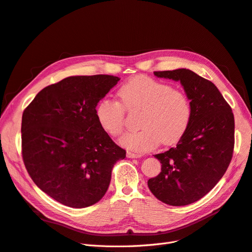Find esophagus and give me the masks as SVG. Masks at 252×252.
I'll use <instances>...</instances> for the list:
<instances>
[{
    "mask_svg": "<svg viewBox=\"0 0 252 252\" xmlns=\"http://www.w3.org/2000/svg\"><path fill=\"white\" fill-rule=\"evenodd\" d=\"M127 157L128 158H140L141 155L134 154V152H131V151H127Z\"/></svg>",
    "mask_w": 252,
    "mask_h": 252,
    "instance_id": "1",
    "label": "esophagus"
}]
</instances>
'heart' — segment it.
I'll return each mask as SVG.
<instances>
[{
    "mask_svg": "<svg viewBox=\"0 0 252 252\" xmlns=\"http://www.w3.org/2000/svg\"><path fill=\"white\" fill-rule=\"evenodd\" d=\"M120 102L104 97L95 107V118L103 130L117 138L124 131L126 111H141V131L121 139L124 147L146 152L158 144L170 146L187 131L192 107L185 91L146 75H136L118 90Z\"/></svg>",
    "mask_w": 252,
    "mask_h": 252,
    "instance_id": "b5f03b06",
    "label": "heart"
}]
</instances>
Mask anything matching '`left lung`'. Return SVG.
Returning a JSON list of instances; mask_svg holds the SVG:
<instances>
[{
  "mask_svg": "<svg viewBox=\"0 0 252 252\" xmlns=\"http://www.w3.org/2000/svg\"><path fill=\"white\" fill-rule=\"evenodd\" d=\"M155 75L181 82L192 116L177 147L155 156L162 168L148 187L163 203L185 206L207 194L226 172L234 148V117L215 84L195 72L182 68Z\"/></svg>",
  "mask_w": 252,
  "mask_h": 252,
  "instance_id": "8db88e82",
  "label": "left lung"
}]
</instances>
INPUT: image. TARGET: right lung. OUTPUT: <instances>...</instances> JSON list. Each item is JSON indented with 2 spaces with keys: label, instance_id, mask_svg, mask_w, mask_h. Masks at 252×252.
<instances>
[{
  "label": "right lung",
  "instance_id": "right-lung-1",
  "mask_svg": "<svg viewBox=\"0 0 252 252\" xmlns=\"http://www.w3.org/2000/svg\"><path fill=\"white\" fill-rule=\"evenodd\" d=\"M119 80L107 74L68 77L42 89L23 112L27 172L42 191L68 207L100 201L114 164L126 157L95 118L97 103Z\"/></svg>",
  "mask_w": 252,
  "mask_h": 252
}]
</instances>
